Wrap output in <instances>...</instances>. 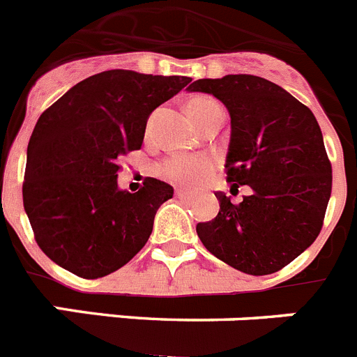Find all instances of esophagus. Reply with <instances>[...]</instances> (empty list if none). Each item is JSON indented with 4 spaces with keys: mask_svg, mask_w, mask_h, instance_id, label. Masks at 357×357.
Wrapping results in <instances>:
<instances>
[{
    "mask_svg": "<svg viewBox=\"0 0 357 357\" xmlns=\"http://www.w3.org/2000/svg\"><path fill=\"white\" fill-rule=\"evenodd\" d=\"M176 195L181 199H186V197H190V192H186V190H181V188H176Z\"/></svg>",
    "mask_w": 357,
    "mask_h": 357,
    "instance_id": "1",
    "label": "esophagus"
}]
</instances>
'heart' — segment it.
Masks as SVG:
<instances>
[{"instance_id": "1", "label": "heart", "mask_w": 357, "mask_h": 357, "mask_svg": "<svg viewBox=\"0 0 357 357\" xmlns=\"http://www.w3.org/2000/svg\"><path fill=\"white\" fill-rule=\"evenodd\" d=\"M215 107H220L213 98L199 96L188 105V115L192 121L202 117ZM211 160L204 155H176L158 165V174L176 185H195L211 172Z\"/></svg>"}]
</instances>
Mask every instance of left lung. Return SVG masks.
I'll return each instance as SVG.
<instances>
[{"mask_svg": "<svg viewBox=\"0 0 357 357\" xmlns=\"http://www.w3.org/2000/svg\"><path fill=\"white\" fill-rule=\"evenodd\" d=\"M188 91L213 94L226 105L227 181L252 188L240 204L217 192L220 210L213 220L197 224L199 238L236 271L274 274L322 229L333 169L319 123L306 105L259 76L197 79Z\"/></svg>", "mask_w": 357, "mask_h": 357, "instance_id": "left-lung-1", "label": "left lung"}]
</instances>
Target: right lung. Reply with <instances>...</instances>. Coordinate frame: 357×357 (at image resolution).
I'll return each mask as SVG.
<instances>
[{
	"label": "right lung",
	"mask_w": 357,
	"mask_h": 357,
	"mask_svg": "<svg viewBox=\"0 0 357 357\" xmlns=\"http://www.w3.org/2000/svg\"><path fill=\"white\" fill-rule=\"evenodd\" d=\"M192 79L112 69L83 79L38 117L22 202L44 255L83 279L126 265L149 240L174 188L146 178L119 190V158L142 147L151 112Z\"/></svg>",
	"instance_id": "add662e5"
}]
</instances>
